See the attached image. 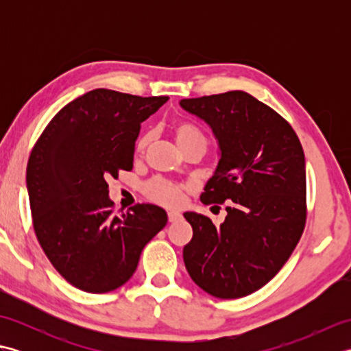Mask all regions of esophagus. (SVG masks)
I'll list each match as a JSON object with an SVG mask.
<instances>
[{"label":"esophagus","mask_w":351,"mask_h":351,"mask_svg":"<svg viewBox=\"0 0 351 351\" xmlns=\"http://www.w3.org/2000/svg\"><path fill=\"white\" fill-rule=\"evenodd\" d=\"M169 221L170 223H173V221H178V220H181V213H178V211H169Z\"/></svg>","instance_id":"esophagus-1"}]
</instances>
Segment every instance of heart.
<instances>
[{"label": "heart", "mask_w": 351, "mask_h": 351, "mask_svg": "<svg viewBox=\"0 0 351 351\" xmlns=\"http://www.w3.org/2000/svg\"><path fill=\"white\" fill-rule=\"evenodd\" d=\"M173 134L175 138L178 141V145L184 146L190 143V141H204L205 143V137L204 134L200 132L195 126L185 122H178L173 126ZM152 140V132H146L145 136H141L140 140L137 141V151L143 152L145 149L149 146ZM147 196L152 200L158 204H162L166 206H178L182 202V190L178 185L171 184L169 181H162V180H155L152 182L147 184L146 187Z\"/></svg>", "instance_id": "obj_1"}]
</instances>
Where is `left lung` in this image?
I'll return each instance as SVG.
<instances>
[{
  "instance_id": "obj_1",
  "label": "left lung",
  "mask_w": 351,
  "mask_h": 351,
  "mask_svg": "<svg viewBox=\"0 0 351 351\" xmlns=\"http://www.w3.org/2000/svg\"><path fill=\"white\" fill-rule=\"evenodd\" d=\"M210 126L219 164L205 185V205L225 204L215 226L184 213L193 228L184 264L197 287L219 299H240L271 280L295 249L306 221L304 154L291 125L243 90L181 99Z\"/></svg>"
}]
</instances>
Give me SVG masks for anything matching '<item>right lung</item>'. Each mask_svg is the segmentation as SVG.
I'll return each mask as SVG.
<instances>
[{
    "label": "right lung",
    "mask_w": 351,
    "mask_h": 351,
    "mask_svg": "<svg viewBox=\"0 0 351 351\" xmlns=\"http://www.w3.org/2000/svg\"><path fill=\"white\" fill-rule=\"evenodd\" d=\"M167 96L95 88L52 117L29 155L27 190L45 255L63 278L102 294L130 280L145 245L167 225L151 204L113 215L107 178L131 170L140 125Z\"/></svg>",
    "instance_id": "right-lung-1"
}]
</instances>
